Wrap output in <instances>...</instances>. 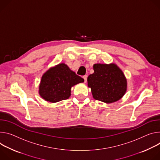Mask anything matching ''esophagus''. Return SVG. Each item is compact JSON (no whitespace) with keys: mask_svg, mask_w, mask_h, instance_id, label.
<instances>
[{"mask_svg":"<svg viewBox=\"0 0 160 160\" xmlns=\"http://www.w3.org/2000/svg\"><path fill=\"white\" fill-rule=\"evenodd\" d=\"M87 78H88V76L87 75H85L83 76V79L84 80V82H87Z\"/></svg>","mask_w":160,"mask_h":160,"instance_id":"34e87169","label":"esophagus"}]
</instances>
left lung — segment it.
<instances>
[{
    "label": "left lung",
    "instance_id": "1",
    "mask_svg": "<svg viewBox=\"0 0 160 160\" xmlns=\"http://www.w3.org/2000/svg\"><path fill=\"white\" fill-rule=\"evenodd\" d=\"M94 73L88 77V86L93 97L111 103L120 100L125 94L127 81L122 71L115 63L93 65Z\"/></svg>",
    "mask_w": 160,
    "mask_h": 160
}]
</instances>
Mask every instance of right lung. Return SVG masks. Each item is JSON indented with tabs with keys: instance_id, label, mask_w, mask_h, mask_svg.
I'll return each instance as SVG.
<instances>
[{
	"instance_id": "1",
	"label": "right lung",
	"mask_w": 160,
	"mask_h": 160,
	"mask_svg": "<svg viewBox=\"0 0 160 160\" xmlns=\"http://www.w3.org/2000/svg\"><path fill=\"white\" fill-rule=\"evenodd\" d=\"M84 79L76 74L65 63L50 68L42 75L39 87V93L46 101L55 103L68 99L71 88Z\"/></svg>"
}]
</instances>
